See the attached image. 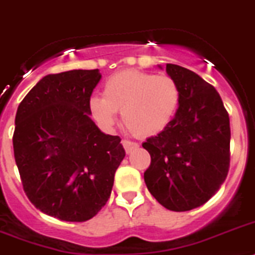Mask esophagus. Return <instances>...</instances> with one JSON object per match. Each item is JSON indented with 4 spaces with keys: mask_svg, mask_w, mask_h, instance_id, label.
Here are the masks:
<instances>
[{
    "mask_svg": "<svg viewBox=\"0 0 255 255\" xmlns=\"http://www.w3.org/2000/svg\"><path fill=\"white\" fill-rule=\"evenodd\" d=\"M122 144H123V146H124V150L127 151L128 154L138 147V144H136V142H132V141H128V140H123L122 141Z\"/></svg>",
    "mask_w": 255,
    "mask_h": 255,
    "instance_id": "34e87169",
    "label": "esophagus"
}]
</instances>
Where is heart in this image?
<instances>
[{
	"instance_id": "heart-1",
	"label": "heart",
	"mask_w": 255,
	"mask_h": 255,
	"mask_svg": "<svg viewBox=\"0 0 255 255\" xmlns=\"http://www.w3.org/2000/svg\"><path fill=\"white\" fill-rule=\"evenodd\" d=\"M180 87L168 75L124 70L104 85L102 97H92L89 110L96 122L106 128L122 122L137 137H150L166 129L180 105Z\"/></svg>"
}]
</instances>
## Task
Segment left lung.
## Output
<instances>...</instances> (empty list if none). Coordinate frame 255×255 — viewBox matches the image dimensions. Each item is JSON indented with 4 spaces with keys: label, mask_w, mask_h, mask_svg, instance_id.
<instances>
[{
    "label": "left lung",
    "mask_w": 255,
    "mask_h": 255,
    "mask_svg": "<svg viewBox=\"0 0 255 255\" xmlns=\"http://www.w3.org/2000/svg\"><path fill=\"white\" fill-rule=\"evenodd\" d=\"M160 67V66H159ZM180 87V105L166 129L146 138L144 180L168 210L188 211L217 193L230 168V117L215 88L181 66L166 65Z\"/></svg>",
    "instance_id": "left-lung-1"
}]
</instances>
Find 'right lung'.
<instances>
[{
    "label": "right lung",
    "instance_id": "obj_1",
    "mask_svg": "<svg viewBox=\"0 0 255 255\" xmlns=\"http://www.w3.org/2000/svg\"><path fill=\"white\" fill-rule=\"evenodd\" d=\"M100 80L98 70L46 75L15 115L12 146L23 189L36 209L66 222L89 220L106 205L126 155L121 137L91 119Z\"/></svg>",
    "mask_w": 255,
    "mask_h": 255
}]
</instances>
